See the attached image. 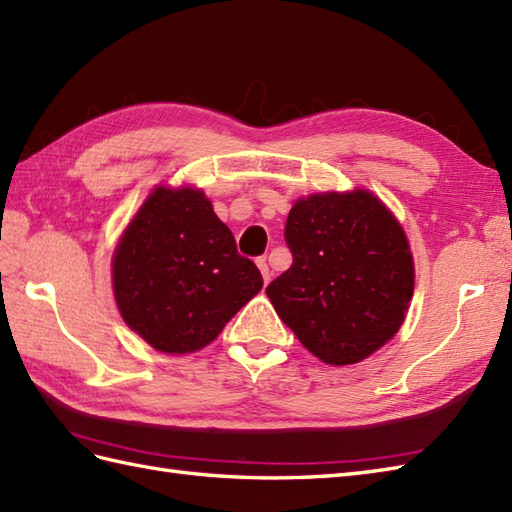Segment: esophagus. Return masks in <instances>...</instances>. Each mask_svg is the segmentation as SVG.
Returning <instances> with one entry per match:
<instances>
[{
  "label": "esophagus",
  "instance_id": "34e87169",
  "mask_svg": "<svg viewBox=\"0 0 512 512\" xmlns=\"http://www.w3.org/2000/svg\"><path fill=\"white\" fill-rule=\"evenodd\" d=\"M256 265H258L260 273H263V280H265V282H269V278H271V271H269V265H267V258H258V260H256Z\"/></svg>",
  "mask_w": 512,
  "mask_h": 512
}]
</instances>
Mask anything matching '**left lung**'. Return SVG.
Listing matches in <instances>:
<instances>
[{"instance_id": "obj_1", "label": "left lung", "mask_w": 512, "mask_h": 512, "mask_svg": "<svg viewBox=\"0 0 512 512\" xmlns=\"http://www.w3.org/2000/svg\"><path fill=\"white\" fill-rule=\"evenodd\" d=\"M284 239L293 265L267 295L310 354L354 365L393 339L413 299L415 265L400 221L376 195L297 199Z\"/></svg>"}]
</instances>
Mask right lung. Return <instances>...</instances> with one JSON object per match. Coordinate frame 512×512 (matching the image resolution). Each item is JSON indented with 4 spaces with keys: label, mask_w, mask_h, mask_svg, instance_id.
<instances>
[{
    "label": "right lung",
    "mask_w": 512,
    "mask_h": 512,
    "mask_svg": "<svg viewBox=\"0 0 512 512\" xmlns=\"http://www.w3.org/2000/svg\"><path fill=\"white\" fill-rule=\"evenodd\" d=\"M112 289L128 326L158 352L191 354L263 289L230 228L191 186H158L112 256Z\"/></svg>",
    "instance_id": "obj_1"
}]
</instances>
